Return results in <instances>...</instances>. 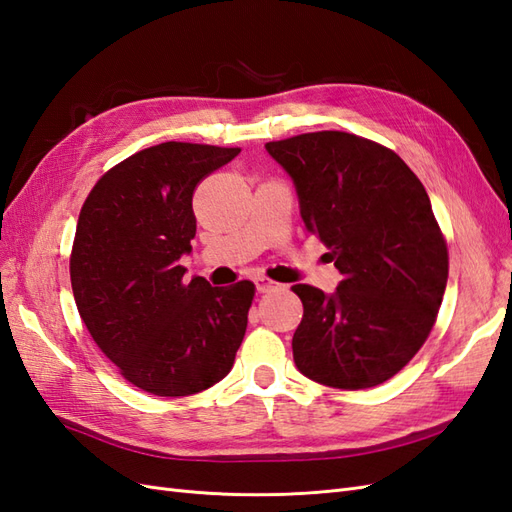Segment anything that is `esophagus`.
<instances>
[{"instance_id":"1","label":"esophagus","mask_w":512,"mask_h":512,"mask_svg":"<svg viewBox=\"0 0 512 512\" xmlns=\"http://www.w3.org/2000/svg\"><path fill=\"white\" fill-rule=\"evenodd\" d=\"M256 289L260 291V293H269V291H273L278 286V282H273V280H269V278H265V276H258L256 280Z\"/></svg>"}]
</instances>
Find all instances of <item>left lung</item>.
<instances>
[{
    "label": "left lung",
    "instance_id": "1",
    "mask_svg": "<svg viewBox=\"0 0 512 512\" xmlns=\"http://www.w3.org/2000/svg\"><path fill=\"white\" fill-rule=\"evenodd\" d=\"M267 152L293 178L306 230L343 276L332 295L291 286L304 304L297 369L334 389L386 382L426 343L450 271L426 189L393 149L350 132L297 134Z\"/></svg>",
    "mask_w": 512,
    "mask_h": 512
}]
</instances>
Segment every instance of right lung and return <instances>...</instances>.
I'll list each match as a JSON object with an SVG mask.
<instances>
[{
  "instance_id": "add662e5",
  "label": "right lung",
  "mask_w": 512,
  "mask_h": 512,
  "mask_svg": "<svg viewBox=\"0 0 512 512\" xmlns=\"http://www.w3.org/2000/svg\"><path fill=\"white\" fill-rule=\"evenodd\" d=\"M239 147L167 141L108 169L80 210L69 258L78 313L99 350L139 389L193 395L226 378L254 282L184 280L193 193Z\"/></svg>"
}]
</instances>
